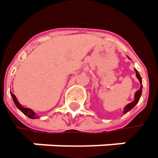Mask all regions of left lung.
<instances>
[{
	"label": "left lung",
	"instance_id": "1",
	"mask_svg": "<svg viewBox=\"0 0 158 158\" xmlns=\"http://www.w3.org/2000/svg\"><path fill=\"white\" fill-rule=\"evenodd\" d=\"M135 70V73H136V76H137V78H138V80L139 81V83H140V87H139V89L138 91L135 92V94H134V100L132 101V102H131L129 104H127L125 107L123 108V114H126L127 112H129L130 110H131L134 106H136V104L139 102V98H140V96H141V92H142V79H141V77H140V75L139 74V72L136 70V69H134Z\"/></svg>",
	"mask_w": 158,
	"mask_h": 158
}]
</instances>
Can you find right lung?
<instances>
[{
  "label": "right lung",
  "mask_w": 158,
  "mask_h": 158,
  "mask_svg": "<svg viewBox=\"0 0 158 158\" xmlns=\"http://www.w3.org/2000/svg\"><path fill=\"white\" fill-rule=\"evenodd\" d=\"M10 95H11L12 99H13V101H14L16 106L19 109L23 114H26L27 116H28V117L31 118V119H36V118H39V117H40V116H39L38 114H36L35 112H34V110H32L31 108H27V107H24V106H22L19 102L18 101L17 97H16L12 92H10Z\"/></svg>",
  "instance_id": "1"
}]
</instances>
